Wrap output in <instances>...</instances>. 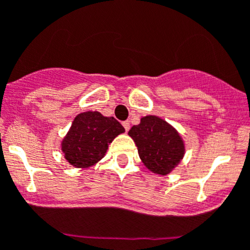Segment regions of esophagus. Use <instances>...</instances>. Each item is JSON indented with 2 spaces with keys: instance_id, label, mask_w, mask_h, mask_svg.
<instances>
[{
  "instance_id": "esophagus-1",
  "label": "esophagus",
  "mask_w": 250,
  "mask_h": 250,
  "mask_svg": "<svg viewBox=\"0 0 250 250\" xmlns=\"http://www.w3.org/2000/svg\"><path fill=\"white\" fill-rule=\"evenodd\" d=\"M123 126H124V129H125V131H129V130H130V123H129V121H124Z\"/></svg>"
}]
</instances>
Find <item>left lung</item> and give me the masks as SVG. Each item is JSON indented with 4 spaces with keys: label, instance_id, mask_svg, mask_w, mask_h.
I'll list each match as a JSON object with an SVG mask.
<instances>
[{
    "label": "left lung",
    "instance_id": "left-lung-1",
    "mask_svg": "<svg viewBox=\"0 0 250 250\" xmlns=\"http://www.w3.org/2000/svg\"><path fill=\"white\" fill-rule=\"evenodd\" d=\"M129 135L136 144L139 156L148 170L167 175L180 164L185 155V144L170 124L157 116L141 118Z\"/></svg>",
    "mask_w": 250,
    "mask_h": 250
}]
</instances>
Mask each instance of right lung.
<instances>
[{
    "label": "right lung",
    "instance_id": "right-lung-1",
    "mask_svg": "<svg viewBox=\"0 0 250 250\" xmlns=\"http://www.w3.org/2000/svg\"><path fill=\"white\" fill-rule=\"evenodd\" d=\"M125 129L115 118L98 111H85L75 116L72 127L62 141L64 157L73 166L85 168L104 157L109 144Z\"/></svg>",
    "mask_w": 250,
    "mask_h": 250
}]
</instances>
